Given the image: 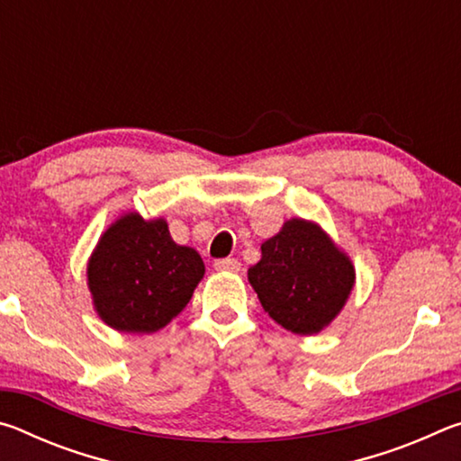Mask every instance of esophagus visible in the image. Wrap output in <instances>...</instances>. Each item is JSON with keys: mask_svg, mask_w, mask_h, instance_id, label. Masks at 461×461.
Returning a JSON list of instances; mask_svg holds the SVG:
<instances>
[{"mask_svg": "<svg viewBox=\"0 0 461 461\" xmlns=\"http://www.w3.org/2000/svg\"><path fill=\"white\" fill-rule=\"evenodd\" d=\"M215 270L217 272H240L241 264L236 258H225V260H217L215 262Z\"/></svg>", "mask_w": 461, "mask_h": 461, "instance_id": "1", "label": "esophagus"}]
</instances>
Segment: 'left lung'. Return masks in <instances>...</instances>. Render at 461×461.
I'll use <instances>...</instances> for the list:
<instances>
[{"mask_svg":"<svg viewBox=\"0 0 461 461\" xmlns=\"http://www.w3.org/2000/svg\"><path fill=\"white\" fill-rule=\"evenodd\" d=\"M262 258L248 280L262 307L296 335H317L346 307L356 285L349 256L321 225L303 217L283 223L260 246Z\"/></svg>","mask_w":461,"mask_h":461,"instance_id":"1","label":"left lung"}]
</instances>
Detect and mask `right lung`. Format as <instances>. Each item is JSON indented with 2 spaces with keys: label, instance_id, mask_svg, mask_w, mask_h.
Instances as JSON below:
<instances>
[{
  "label": "right lung",
  "instance_id": "1",
  "mask_svg": "<svg viewBox=\"0 0 461 461\" xmlns=\"http://www.w3.org/2000/svg\"><path fill=\"white\" fill-rule=\"evenodd\" d=\"M205 275L199 252L170 238L165 217L122 213L87 260V286L101 321L123 333H156L191 301Z\"/></svg>",
  "mask_w": 461,
  "mask_h": 461
}]
</instances>
